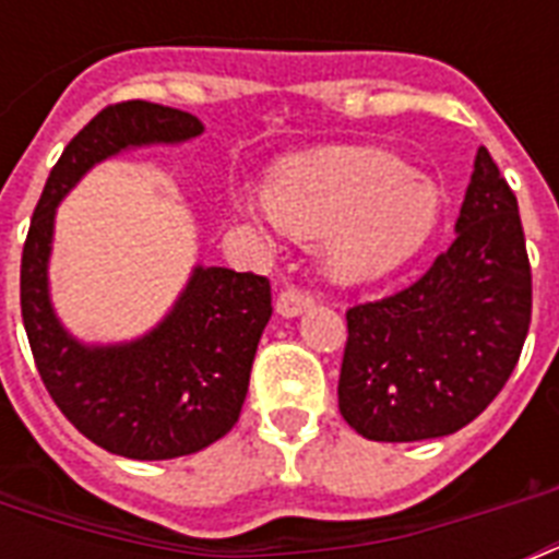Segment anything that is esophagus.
<instances>
[{"mask_svg":"<svg viewBox=\"0 0 559 559\" xmlns=\"http://www.w3.org/2000/svg\"><path fill=\"white\" fill-rule=\"evenodd\" d=\"M313 307V298L307 296V293H301V289H284L278 296V301H275V310H278V316H284V319H296V316L307 313Z\"/></svg>","mask_w":559,"mask_h":559,"instance_id":"esophagus-1","label":"esophagus"}]
</instances>
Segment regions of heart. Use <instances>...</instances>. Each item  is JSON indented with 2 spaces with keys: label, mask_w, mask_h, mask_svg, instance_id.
Returning <instances> with one entry per match:
<instances>
[{
  "label": "heart",
  "mask_w": 559,
  "mask_h": 559,
  "mask_svg": "<svg viewBox=\"0 0 559 559\" xmlns=\"http://www.w3.org/2000/svg\"><path fill=\"white\" fill-rule=\"evenodd\" d=\"M441 186L371 147L313 151L272 170L266 217L293 237H319L324 275L371 284L412 261L438 226Z\"/></svg>",
  "instance_id": "b5f03b06"
}]
</instances>
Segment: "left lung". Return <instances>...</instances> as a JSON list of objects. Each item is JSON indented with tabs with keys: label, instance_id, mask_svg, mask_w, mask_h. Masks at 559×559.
<instances>
[{
	"label": "left lung",
	"instance_id": "obj_1",
	"mask_svg": "<svg viewBox=\"0 0 559 559\" xmlns=\"http://www.w3.org/2000/svg\"><path fill=\"white\" fill-rule=\"evenodd\" d=\"M528 324L520 205L478 147L450 249L412 287L348 310L342 417L368 441L459 432L502 391Z\"/></svg>",
	"mask_w": 559,
	"mask_h": 559
}]
</instances>
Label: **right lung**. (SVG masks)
I'll return each mask as SVG.
<instances>
[{
	"mask_svg": "<svg viewBox=\"0 0 559 559\" xmlns=\"http://www.w3.org/2000/svg\"><path fill=\"white\" fill-rule=\"evenodd\" d=\"M202 130L191 112L151 100L100 109L48 174L22 249V322L39 377L78 432L124 459L191 455L237 424L254 350L272 316L270 281L197 263L151 331L107 345L83 342L51 305L57 205L100 162L153 144L191 142Z\"/></svg>",
	"mask_w": 559,
	"mask_h": 559,
	"instance_id": "right-lung-1",
	"label": "right lung"
}]
</instances>
